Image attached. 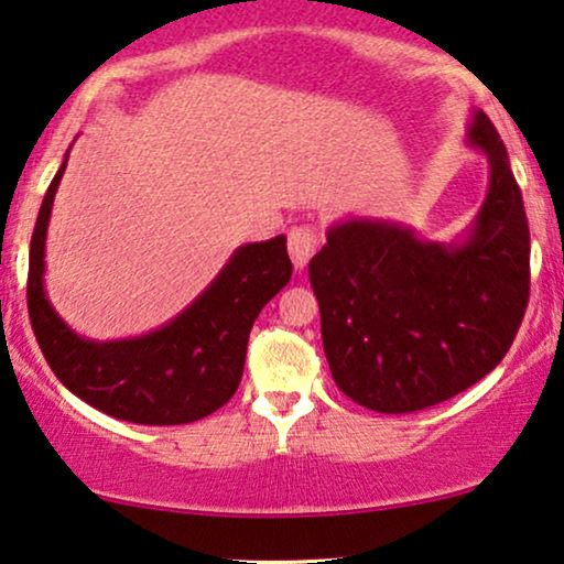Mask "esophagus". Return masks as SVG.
Masks as SVG:
<instances>
[{"label":"esophagus","mask_w":564,"mask_h":564,"mask_svg":"<svg viewBox=\"0 0 564 564\" xmlns=\"http://www.w3.org/2000/svg\"><path fill=\"white\" fill-rule=\"evenodd\" d=\"M316 245H319V237H316L314 227H293L289 232V256L296 265V271H304L308 260L316 252Z\"/></svg>","instance_id":"obj_1"}]
</instances>
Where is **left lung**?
Wrapping results in <instances>:
<instances>
[{"instance_id":"obj_1","label":"left lung","mask_w":564,"mask_h":564,"mask_svg":"<svg viewBox=\"0 0 564 564\" xmlns=\"http://www.w3.org/2000/svg\"><path fill=\"white\" fill-rule=\"evenodd\" d=\"M467 142L490 163V186L459 242L411 227L347 219L308 263L332 378L380 414L430 409L488 376L529 304V225L501 134L475 112Z\"/></svg>"}]
</instances>
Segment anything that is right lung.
<instances>
[{"mask_svg":"<svg viewBox=\"0 0 564 564\" xmlns=\"http://www.w3.org/2000/svg\"><path fill=\"white\" fill-rule=\"evenodd\" d=\"M68 158V153H66ZM66 161L47 186L30 240L28 312L55 378L89 406L132 424L171 426L209 416L240 386L260 308L291 281L285 237L235 250L199 299L150 335L115 343L78 337L45 296V235Z\"/></svg>","mask_w":564,"mask_h":564,"instance_id":"right-lung-1","label":"right lung"}]
</instances>
